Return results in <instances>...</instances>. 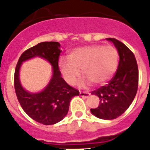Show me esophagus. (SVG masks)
Listing matches in <instances>:
<instances>
[{
	"instance_id": "34e87169",
	"label": "esophagus",
	"mask_w": 150,
	"mask_h": 150,
	"mask_svg": "<svg viewBox=\"0 0 150 150\" xmlns=\"http://www.w3.org/2000/svg\"><path fill=\"white\" fill-rule=\"evenodd\" d=\"M79 95L82 97H85V98H86L88 96H89V92H86V91H80L79 92Z\"/></svg>"
}]
</instances>
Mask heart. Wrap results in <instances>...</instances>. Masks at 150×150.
I'll return each instance as SVG.
<instances>
[{"label":"heart","mask_w":150,"mask_h":150,"mask_svg":"<svg viewBox=\"0 0 150 150\" xmlns=\"http://www.w3.org/2000/svg\"><path fill=\"white\" fill-rule=\"evenodd\" d=\"M118 54L112 46L93 44L75 48L69 54V58L61 57L59 68L68 84L75 85L81 75L86 79L84 83L93 82L103 85L109 81L116 71Z\"/></svg>","instance_id":"1"}]
</instances>
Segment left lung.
<instances>
[{
  "label": "left lung",
  "instance_id": "left-lung-1",
  "mask_svg": "<svg viewBox=\"0 0 150 150\" xmlns=\"http://www.w3.org/2000/svg\"><path fill=\"white\" fill-rule=\"evenodd\" d=\"M107 40L113 42L117 49L119 64L108 84L91 93L98 96L100 103L98 107L90 110L99 118L112 120L123 114L135 98L139 85V68L135 55L129 48L116 39Z\"/></svg>",
  "mask_w": 150,
  "mask_h": 150
}]
</instances>
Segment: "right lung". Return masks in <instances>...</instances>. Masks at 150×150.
Here are the masks:
<instances>
[{"label":"right lung","mask_w":150,"mask_h":150,"mask_svg":"<svg viewBox=\"0 0 150 150\" xmlns=\"http://www.w3.org/2000/svg\"><path fill=\"white\" fill-rule=\"evenodd\" d=\"M61 45L57 42H42L27 49L20 56L15 68L14 86L18 100L24 111L34 121L43 125H54L68 114L71 100L79 91L70 86L61 77L58 68ZM34 56L47 59L53 67V77L45 89L39 94H29L21 87L18 72L23 61Z\"/></svg>","instance_id":"right-lung-1"}]
</instances>
